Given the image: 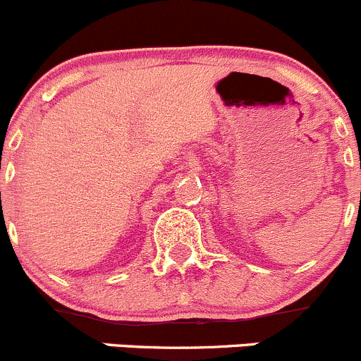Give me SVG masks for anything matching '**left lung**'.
Returning <instances> with one entry per match:
<instances>
[{
	"instance_id": "left-lung-1",
	"label": "left lung",
	"mask_w": 361,
	"mask_h": 361,
	"mask_svg": "<svg viewBox=\"0 0 361 361\" xmlns=\"http://www.w3.org/2000/svg\"><path fill=\"white\" fill-rule=\"evenodd\" d=\"M360 169H361V158H360ZM360 198H361V192H360Z\"/></svg>"
}]
</instances>
